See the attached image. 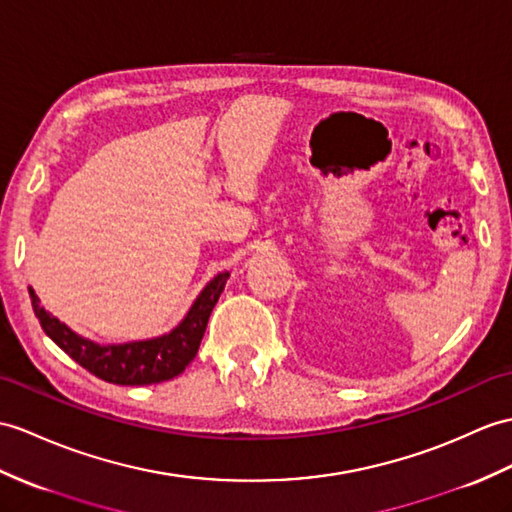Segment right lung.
<instances>
[{
	"instance_id": "right-lung-1",
	"label": "right lung",
	"mask_w": 512,
	"mask_h": 512,
	"mask_svg": "<svg viewBox=\"0 0 512 512\" xmlns=\"http://www.w3.org/2000/svg\"><path fill=\"white\" fill-rule=\"evenodd\" d=\"M227 279L229 272H224V275H218L213 279L207 288L200 292L183 323L172 329L168 336L144 342L111 344V347H100V344L76 336L74 331L61 323V320L43 310L39 296L34 294L32 288L30 299L32 310L41 320L45 334L50 336L71 360H76L82 368H87L89 373L109 384L148 386L168 382V379L181 375L185 371V366L196 358L200 340L205 336L211 310L213 305L218 303Z\"/></svg>"
}]
</instances>
